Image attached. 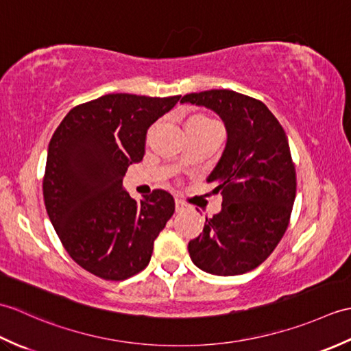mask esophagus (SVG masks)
Returning <instances> with one entry per match:
<instances>
[{
  "instance_id": "1",
  "label": "esophagus",
  "mask_w": 351,
  "mask_h": 351,
  "mask_svg": "<svg viewBox=\"0 0 351 351\" xmlns=\"http://www.w3.org/2000/svg\"><path fill=\"white\" fill-rule=\"evenodd\" d=\"M175 210H176V213H184L185 210H187V205H185L182 200L176 199L175 200Z\"/></svg>"
}]
</instances>
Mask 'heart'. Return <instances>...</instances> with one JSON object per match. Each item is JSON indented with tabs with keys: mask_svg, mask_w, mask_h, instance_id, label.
<instances>
[{
	"mask_svg": "<svg viewBox=\"0 0 351 351\" xmlns=\"http://www.w3.org/2000/svg\"><path fill=\"white\" fill-rule=\"evenodd\" d=\"M210 128H219V123L215 122L214 119L204 114H196L190 117L187 126H185V130H210Z\"/></svg>",
	"mask_w": 351,
	"mask_h": 351,
	"instance_id": "obj_1",
	"label": "heart"
}]
</instances>
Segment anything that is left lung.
<instances>
[{
    "instance_id": "obj_1",
    "label": "left lung",
    "mask_w": 351,
    "mask_h": 351,
    "mask_svg": "<svg viewBox=\"0 0 351 351\" xmlns=\"http://www.w3.org/2000/svg\"><path fill=\"white\" fill-rule=\"evenodd\" d=\"M181 102L215 111L228 140L206 182L221 193V211L189 243L200 270L247 273L271 255L288 228L295 199V167L287 134L264 102L226 88L189 93Z\"/></svg>"
}]
</instances>
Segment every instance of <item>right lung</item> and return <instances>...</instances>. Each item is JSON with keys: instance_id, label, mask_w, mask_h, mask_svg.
Listing matches in <instances>:
<instances>
[{"instance_id": "right-lung-1", "label": "right lung", "mask_w": 351, "mask_h": 351, "mask_svg": "<svg viewBox=\"0 0 351 351\" xmlns=\"http://www.w3.org/2000/svg\"><path fill=\"white\" fill-rule=\"evenodd\" d=\"M181 99L110 93L73 107L48 146L43 199L69 256L106 280L146 268L175 200L154 190L137 202L122 187L130 164L143 160L146 132Z\"/></svg>"}]
</instances>
